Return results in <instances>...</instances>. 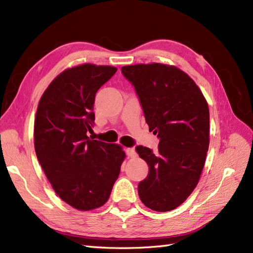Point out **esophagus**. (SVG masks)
<instances>
[{"label": "esophagus", "instance_id": "34e87169", "mask_svg": "<svg viewBox=\"0 0 253 253\" xmlns=\"http://www.w3.org/2000/svg\"><path fill=\"white\" fill-rule=\"evenodd\" d=\"M126 154L128 155V157H130V158H135L136 157V151H135V149L133 148H126Z\"/></svg>", "mask_w": 253, "mask_h": 253}]
</instances>
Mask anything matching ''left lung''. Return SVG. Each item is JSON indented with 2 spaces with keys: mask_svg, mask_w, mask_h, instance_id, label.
<instances>
[{
  "mask_svg": "<svg viewBox=\"0 0 253 253\" xmlns=\"http://www.w3.org/2000/svg\"><path fill=\"white\" fill-rule=\"evenodd\" d=\"M136 90L149 129L160 139L159 150L137 146L149 174L138 185L144 206L174 210L198 185L209 149L210 113L195 82L180 69L163 64L122 67Z\"/></svg>",
  "mask_w": 253,
  "mask_h": 253,
  "instance_id": "1",
  "label": "left lung"
}]
</instances>
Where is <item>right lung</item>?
I'll use <instances>...</instances> for the list:
<instances>
[{"label": "right lung", "instance_id": "obj_1", "mask_svg": "<svg viewBox=\"0 0 253 253\" xmlns=\"http://www.w3.org/2000/svg\"><path fill=\"white\" fill-rule=\"evenodd\" d=\"M117 71L84 64L53 80L38 105L35 150L56 195L82 211L109 200L125 159L115 143L91 140L95 93Z\"/></svg>", "mask_w": 253, "mask_h": 253}]
</instances>
